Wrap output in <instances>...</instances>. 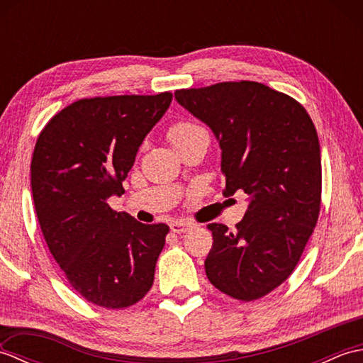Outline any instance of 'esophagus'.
Masks as SVG:
<instances>
[{
  "label": "esophagus",
  "mask_w": 363,
  "mask_h": 363,
  "mask_svg": "<svg viewBox=\"0 0 363 363\" xmlns=\"http://www.w3.org/2000/svg\"><path fill=\"white\" fill-rule=\"evenodd\" d=\"M191 228H194V225H191L190 221H182V220H179V221H173L172 225H169V229L173 230V233H176V234H182V233H187V230H190Z\"/></svg>",
  "instance_id": "34e87169"
}]
</instances>
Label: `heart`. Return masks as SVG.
<instances>
[{
  "instance_id": "1",
  "label": "heart",
  "mask_w": 363,
  "mask_h": 363,
  "mask_svg": "<svg viewBox=\"0 0 363 363\" xmlns=\"http://www.w3.org/2000/svg\"><path fill=\"white\" fill-rule=\"evenodd\" d=\"M204 130L201 126L195 125V123H190V121H179L169 128L168 130V140L173 146L181 143L184 140H187L191 135H195L198 133H201Z\"/></svg>"
}]
</instances>
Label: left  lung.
Masks as SVG:
<instances>
[{
  "mask_svg": "<svg viewBox=\"0 0 363 363\" xmlns=\"http://www.w3.org/2000/svg\"><path fill=\"white\" fill-rule=\"evenodd\" d=\"M176 101L206 123L221 148L226 196L248 195L230 233L212 223L204 267L212 285L252 301L287 279L317 225L321 154L312 118L296 99L252 81L176 90Z\"/></svg>",
  "mask_w": 363,
  "mask_h": 363,
  "instance_id": "1",
  "label": "left lung"
}]
</instances>
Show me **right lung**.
<instances>
[{
    "label": "right lung",
    "mask_w": 363,
    "mask_h": 363,
    "mask_svg": "<svg viewBox=\"0 0 363 363\" xmlns=\"http://www.w3.org/2000/svg\"><path fill=\"white\" fill-rule=\"evenodd\" d=\"M173 95L79 99L48 121L30 162L38 225L54 260L89 303L125 309L140 301L168 226L143 225L107 204L121 195L138 146Z\"/></svg>",
    "instance_id": "1"
}]
</instances>
